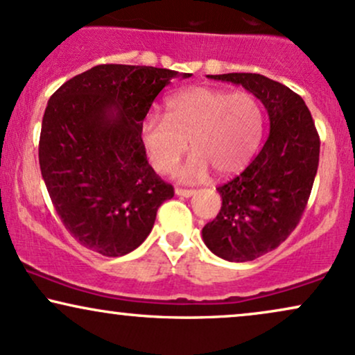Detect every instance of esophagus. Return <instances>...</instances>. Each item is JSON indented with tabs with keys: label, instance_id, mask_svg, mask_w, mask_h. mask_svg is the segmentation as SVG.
I'll list each match as a JSON object with an SVG mask.
<instances>
[{
	"label": "esophagus",
	"instance_id": "34e87169",
	"mask_svg": "<svg viewBox=\"0 0 355 355\" xmlns=\"http://www.w3.org/2000/svg\"><path fill=\"white\" fill-rule=\"evenodd\" d=\"M176 196H181V198H191V196L196 194L194 189H182V187H176Z\"/></svg>",
	"mask_w": 355,
	"mask_h": 355
}]
</instances>
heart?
<instances>
[{
	"label": "heart",
	"instance_id": "1",
	"mask_svg": "<svg viewBox=\"0 0 355 355\" xmlns=\"http://www.w3.org/2000/svg\"><path fill=\"white\" fill-rule=\"evenodd\" d=\"M265 115L250 92L194 87L166 103V115L150 113L141 123V143L153 168L169 173L187 146L194 153L179 176L196 181L214 168L218 176L239 173L260 148Z\"/></svg>",
	"mask_w": 355,
	"mask_h": 355
}]
</instances>
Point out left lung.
Segmentation results:
<instances>
[{"label": "left lung", "instance_id": "left-lung-1", "mask_svg": "<svg viewBox=\"0 0 355 355\" xmlns=\"http://www.w3.org/2000/svg\"><path fill=\"white\" fill-rule=\"evenodd\" d=\"M232 82L263 103L270 135L242 174L218 186L220 212L204 225V243L229 261H250L288 239L303 216L319 164V135L304 100L260 73L207 76Z\"/></svg>", "mask_w": 355, "mask_h": 355}]
</instances>
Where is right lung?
<instances>
[{"label":"right lung","mask_w":355,"mask_h":355,"mask_svg":"<svg viewBox=\"0 0 355 355\" xmlns=\"http://www.w3.org/2000/svg\"><path fill=\"white\" fill-rule=\"evenodd\" d=\"M169 69L102 64L60 85L47 102L39 166L57 216L78 243L123 257L144 242L174 189L155 173L141 123Z\"/></svg>","instance_id":"right-lung-1"}]
</instances>
